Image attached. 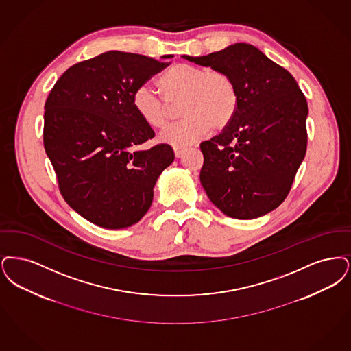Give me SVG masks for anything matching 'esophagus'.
I'll use <instances>...</instances> for the list:
<instances>
[{"label":"esophagus","mask_w":351,"mask_h":351,"mask_svg":"<svg viewBox=\"0 0 351 351\" xmlns=\"http://www.w3.org/2000/svg\"><path fill=\"white\" fill-rule=\"evenodd\" d=\"M173 149H174L176 157H181L184 152V147H173Z\"/></svg>","instance_id":"obj_1"}]
</instances>
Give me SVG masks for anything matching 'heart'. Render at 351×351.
Returning a JSON list of instances; mask_svg holds the SVG:
<instances>
[{"label":"heart","instance_id":"obj_1","mask_svg":"<svg viewBox=\"0 0 351 351\" xmlns=\"http://www.w3.org/2000/svg\"><path fill=\"white\" fill-rule=\"evenodd\" d=\"M164 98L147 86L134 92L132 105L138 118L152 128L169 121L168 104L181 101L182 121L167 127L161 140L174 147L193 144L210 130L221 131L233 121L239 107V90L232 76L219 69L176 64L157 81Z\"/></svg>","mask_w":351,"mask_h":351}]
</instances>
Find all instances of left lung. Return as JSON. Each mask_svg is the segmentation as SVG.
Returning a JSON list of instances; mask_svg holds the SVG:
<instances>
[{"mask_svg": "<svg viewBox=\"0 0 351 351\" xmlns=\"http://www.w3.org/2000/svg\"><path fill=\"white\" fill-rule=\"evenodd\" d=\"M183 59L227 72L239 90L233 121L200 144L207 197L233 219L273 211L287 198L306 151L304 94L289 71L252 45Z\"/></svg>", "mask_w": 351, "mask_h": 351, "instance_id": "left-lung-1", "label": "left lung"}]
</instances>
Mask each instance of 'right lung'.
<instances>
[{
  "label": "right lung",
  "mask_w": 351,
  "mask_h": 351,
  "mask_svg": "<svg viewBox=\"0 0 351 351\" xmlns=\"http://www.w3.org/2000/svg\"><path fill=\"white\" fill-rule=\"evenodd\" d=\"M171 55L162 56L169 59ZM170 62L108 51L66 69L46 101L43 143L62 198L102 228H127L149 210L158 176L174 160L154 137L132 95Z\"/></svg>",
  "instance_id": "obj_1"
}]
</instances>
